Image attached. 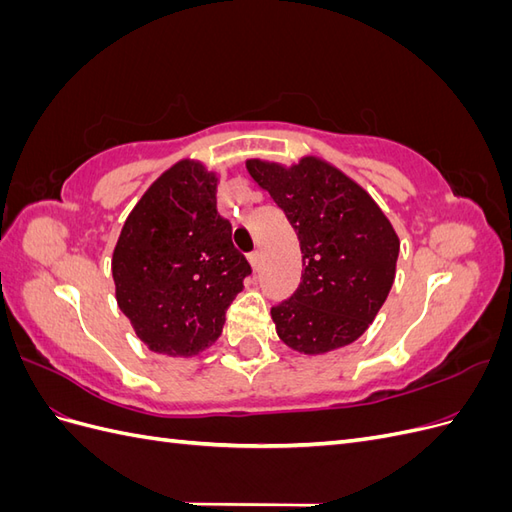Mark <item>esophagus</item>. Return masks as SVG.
<instances>
[{
	"label": "esophagus",
	"instance_id": "obj_1",
	"mask_svg": "<svg viewBox=\"0 0 512 512\" xmlns=\"http://www.w3.org/2000/svg\"><path fill=\"white\" fill-rule=\"evenodd\" d=\"M247 258H250V265H252V269H254V271H258V269H260V252H252V254L247 256Z\"/></svg>",
	"mask_w": 512,
	"mask_h": 512
}]
</instances>
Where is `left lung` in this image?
Here are the masks:
<instances>
[{"label":"left lung","instance_id":"1","mask_svg":"<svg viewBox=\"0 0 512 512\" xmlns=\"http://www.w3.org/2000/svg\"><path fill=\"white\" fill-rule=\"evenodd\" d=\"M299 237L301 284L271 307L277 335L292 350L324 354L359 339L389 297L399 239L359 183L318 158L284 168L247 160Z\"/></svg>","mask_w":512,"mask_h":512}]
</instances>
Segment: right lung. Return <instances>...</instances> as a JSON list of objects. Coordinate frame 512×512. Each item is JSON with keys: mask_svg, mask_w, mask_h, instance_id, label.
Returning <instances> with one entry per match:
<instances>
[{"mask_svg": "<svg viewBox=\"0 0 512 512\" xmlns=\"http://www.w3.org/2000/svg\"><path fill=\"white\" fill-rule=\"evenodd\" d=\"M215 192L218 177L181 160L151 183L121 228L111 267L117 305L153 352L192 356L211 346L252 273Z\"/></svg>", "mask_w": 512, "mask_h": 512, "instance_id": "add662e5", "label": "right lung"}]
</instances>
